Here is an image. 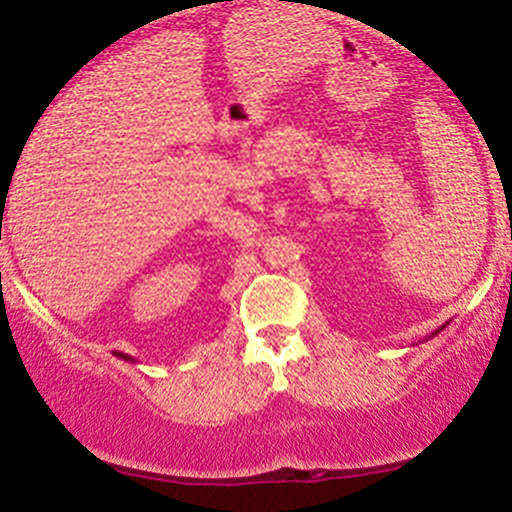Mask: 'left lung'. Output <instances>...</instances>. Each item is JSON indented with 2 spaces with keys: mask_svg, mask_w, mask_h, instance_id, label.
<instances>
[{
  "mask_svg": "<svg viewBox=\"0 0 512 512\" xmlns=\"http://www.w3.org/2000/svg\"><path fill=\"white\" fill-rule=\"evenodd\" d=\"M442 329H445V326H440V329H438V331H435V333H433V336H438V333H440ZM433 336H428V338H433Z\"/></svg>",
  "mask_w": 512,
  "mask_h": 512,
  "instance_id": "8db88e82",
  "label": "left lung"
}]
</instances>
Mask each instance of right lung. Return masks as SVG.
<instances>
[{
	"mask_svg": "<svg viewBox=\"0 0 512 512\" xmlns=\"http://www.w3.org/2000/svg\"><path fill=\"white\" fill-rule=\"evenodd\" d=\"M113 355H116V358H120V360H125V363H137V360L132 358V355H128V353H120V350H113Z\"/></svg>",
	"mask_w": 512,
	"mask_h": 512,
	"instance_id": "1",
	"label": "right lung"
}]
</instances>
